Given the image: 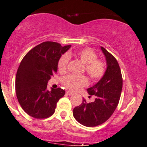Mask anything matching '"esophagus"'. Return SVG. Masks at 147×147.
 I'll return each mask as SVG.
<instances>
[{
  "mask_svg": "<svg viewBox=\"0 0 147 147\" xmlns=\"http://www.w3.org/2000/svg\"><path fill=\"white\" fill-rule=\"evenodd\" d=\"M66 94L68 95V96H71V95H73V93H72L71 91H67Z\"/></svg>",
  "mask_w": 147,
  "mask_h": 147,
  "instance_id": "obj_1",
  "label": "esophagus"
}]
</instances>
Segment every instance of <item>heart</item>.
I'll return each instance as SVG.
<instances>
[{
	"label": "heart",
	"instance_id": "obj_1",
	"mask_svg": "<svg viewBox=\"0 0 147 147\" xmlns=\"http://www.w3.org/2000/svg\"><path fill=\"white\" fill-rule=\"evenodd\" d=\"M72 54L71 52H69L60 58L58 63V69L60 73L64 74L67 71L70 56ZM74 55L85 65L86 71L92 80H100L105 75L106 70L105 63L102 60L97 59V55L91 49H80L74 53ZM88 83V79L84 76L69 75L64 78L63 80V85L71 91L79 90L82 87L87 86Z\"/></svg>",
	"mask_w": 147,
	"mask_h": 147
}]
</instances>
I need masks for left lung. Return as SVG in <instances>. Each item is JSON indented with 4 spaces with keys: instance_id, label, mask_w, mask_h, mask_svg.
Listing matches in <instances>:
<instances>
[{
    "instance_id": "obj_1",
    "label": "left lung",
    "mask_w": 147,
    "mask_h": 147,
    "mask_svg": "<svg viewBox=\"0 0 147 147\" xmlns=\"http://www.w3.org/2000/svg\"><path fill=\"white\" fill-rule=\"evenodd\" d=\"M106 58L107 69L105 75L95 85L87 89L90 96H95L94 102L82 104L74 109L73 115L81 125L92 127L106 122L118 106L122 88V77L118 61L113 55L101 47Z\"/></svg>"
}]
</instances>
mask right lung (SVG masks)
<instances>
[{"mask_svg":"<svg viewBox=\"0 0 147 147\" xmlns=\"http://www.w3.org/2000/svg\"><path fill=\"white\" fill-rule=\"evenodd\" d=\"M70 47L47 41L33 48L22 58L16 76V91L22 109L33 118L52 115L57 102L65 94L61 88L49 91L47 87L48 81L58 71L62 54Z\"/></svg>","mask_w":147,"mask_h":147,"instance_id":"add662e5","label":"right lung"}]
</instances>
